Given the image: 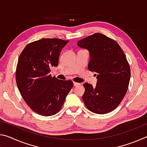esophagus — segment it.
I'll return each instance as SVG.
<instances>
[{
    "label": "esophagus",
    "instance_id": "1",
    "mask_svg": "<svg viewBox=\"0 0 147 147\" xmlns=\"http://www.w3.org/2000/svg\"><path fill=\"white\" fill-rule=\"evenodd\" d=\"M73 84H74V86H77L80 85V84L77 83V82H73Z\"/></svg>",
    "mask_w": 147,
    "mask_h": 147
}]
</instances>
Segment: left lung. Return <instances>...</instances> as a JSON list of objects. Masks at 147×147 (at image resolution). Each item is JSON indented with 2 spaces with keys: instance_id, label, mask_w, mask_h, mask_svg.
<instances>
[{
  "instance_id": "1",
  "label": "left lung",
  "mask_w": 147,
  "mask_h": 147,
  "mask_svg": "<svg viewBox=\"0 0 147 147\" xmlns=\"http://www.w3.org/2000/svg\"><path fill=\"white\" fill-rule=\"evenodd\" d=\"M80 48L89 51L88 69L95 72V87L86 82L82 95L89 111L97 114L111 112L125 96L130 79V68L119 44L112 39L95 33L77 43Z\"/></svg>"
}]
</instances>
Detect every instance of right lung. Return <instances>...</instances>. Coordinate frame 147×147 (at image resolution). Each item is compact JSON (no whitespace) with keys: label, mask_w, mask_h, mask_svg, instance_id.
Returning a JSON list of instances; mask_svg holds the SVG:
<instances>
[{"label":"right lung","mask_w":147,"mask_h":147,"mask_svg":"<svg viewBox=\"0 0 147 147\" xmlns=\"http://www.w3.org/2000/svg\"><path fill=\"white\" fill-rule=\"evenodd\" d=\"M69 41L41 39L27 45L17 63V88L26 103L34 112L51 116L60 110L73 86L71 80H61L50 74L58 65L62 49Z\"/></svg>","instance_id":"right-lung-1"}]
</instances>
